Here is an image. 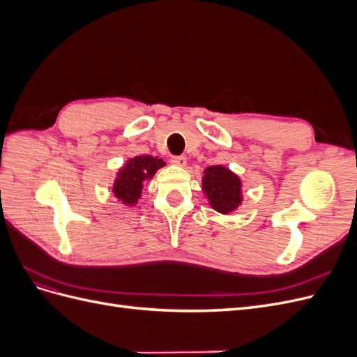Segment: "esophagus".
Listing matches in <instances>:
<instances>
[{
  "instance_id": "1",
  "label": "esophagus",
  "mask_w": 357,
  "mask_h": 357,
  "mask_svg": "<svg viewBox=\"0 0 357 357\" xmlns=\"http://www.w3.org/2000/svg\"><path fill=\"white\" fill-rule=\"evenodd\" d=\"M171 164L177 167H185L186 165V158L185 156H172Z\"/></svg>"
}]
</instances>
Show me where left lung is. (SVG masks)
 I'll return each instance as SVG.
<instances>
[{"label":"left lung","instance_id":"1","mask_svg":"<svg viewBox=\"0 0 357 357\" xmlns=\"http://www.w3.org/2000/svg\"><path fill=\"white\" fill-rule=\"evenodd\" d=\"M202 189L210 205L219 213L228 214L241 202V181L232 171L222 165L208 167L204 171Z\"/></svg>","mask_w":357,"mask_h":357}]
</instances>
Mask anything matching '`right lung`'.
Here are the masks:
<instances>
[{"instance_id":"1","label":"right lung","mask_w":357,"mask_h":357,"mask_svg":"<svg viewBox=\"0 0 357 357\" xmlns=\"http://www.w3.org/2000/svg\"><path fill=\"white\" fill-rule=\"evenodd\" d=\"M164 165V160L149 155L129 159L114 181L113 192L116 198L128 205L135 204L139 195H142L143 181L152 178L155 172Z\"/></svg>"}]
</instances>
